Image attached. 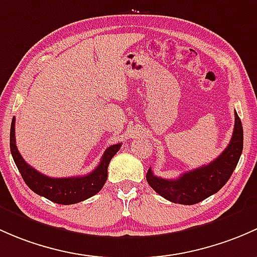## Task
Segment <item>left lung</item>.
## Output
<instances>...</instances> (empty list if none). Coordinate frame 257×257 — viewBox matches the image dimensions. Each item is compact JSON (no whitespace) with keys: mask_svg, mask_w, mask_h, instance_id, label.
Returning a JSON list of instances; mask_svg holds the SVG:
<instances>
[{"mask_svg":"<svg viewBox=\"0 0 257 257\" xmlns=\"http://www.w3.org/2000/svg\"><path fill=\"white\" fill-rule=\"evenodd\" d=\"M244 132L242 125L235 111V125L231 140L218 158L203 167L186 172L177 179L156 177L151 168L146 179L152 189L169 202L192 205L207 199L225 186L236 167L242 152Z\"/></svg>","mask_w":257,"mask_h":257,"instance_id":"1","label":"left lung"}]
</instances>
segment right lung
Segmentation results:
<instances>
[{"instance_id":"right-lung-1","label":"right lung","mask_w":257,"mask_h":257,"mask_svg":"<svg viewBox=\"0 0 257 257\" xmlns=\"http://www.w3.org/2000/svg\"><path fill=\"white\" fill-rule=\"evenodd\" d=\"M15 122V117H13L10 132L11 153H12L13 161H15L23 181L36 194L42 195L58 204L69 205L83 202L101 190L107 179V166H109L111 158L120 150L121 144L112 145L106 148L99 166L86 176L52 178V177H47L39 173L23 160L16 146Z\"/></svg>"}]
</instances>
